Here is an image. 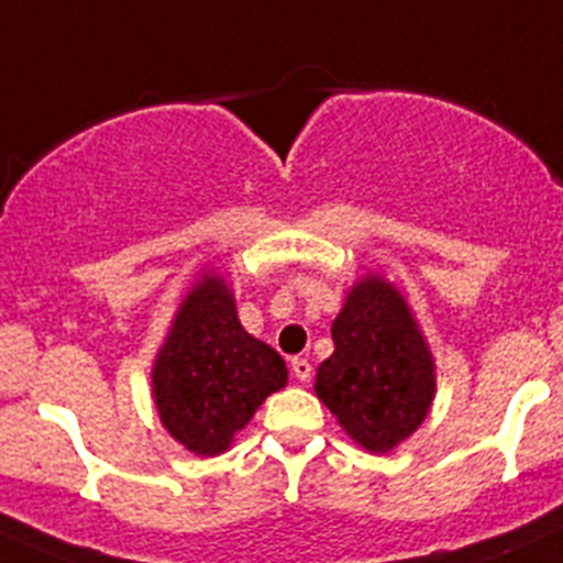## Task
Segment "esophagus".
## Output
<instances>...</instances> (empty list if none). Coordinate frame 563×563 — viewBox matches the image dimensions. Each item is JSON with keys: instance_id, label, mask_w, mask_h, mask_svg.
<instances>
[{"instance_id": "obj_1", "label": "esophagus", "mask_w": 563, "mask_h": 563, "mask_svg": "<svg viewBox=\"0 0 563 563\" xmlns=\"http://www.w3.org/2000/svg\"><path fill=\"white\" fill-rule=\"evenodd\" d=\"M291 371L299 382H308L310 374H313V365H310L305 357H291Z\"/></svg>"}]
</instances>
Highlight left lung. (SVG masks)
Returning <instances> with one entry per match:
<instances>
[{
    "label": "left lung",
    "mask_w": 563,
    "mask_h": 563,
    "mask_svg": "<svg viewBox=\"0 0 563 563\" xmlns=\"http://www.w3.org/2000/svg\"><path fill=\"white\" fill-rule=\"evenodd\" d=\"M335 352L319 365L316 396L343 432L371 454H387L432 407L434 360L407 299L382 275H365L332 321Z\"/></svg>",
    "instance_id": "1"
}]
</instances>
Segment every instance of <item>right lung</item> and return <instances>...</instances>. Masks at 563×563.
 <instances>
[{"label": "right lung", "mask_w": 563, "mask_h": 563, "mask_svg": "<svg viewBox=\"0 0 563 563\" xmlns=\"http://www.w3.org/2000/svg\"><path fill=\"white\" fill-rule=\"evenodd\" d=\"M151 382L173 440L198 456H217L266 396L286 385L288 371L275 349L244 330L233 291L209 272L178 305Z\"/></svg>", "instance_id": "1"}]
</instances>
